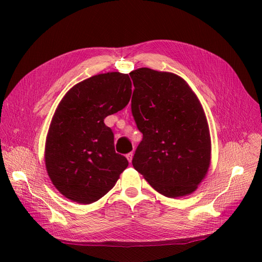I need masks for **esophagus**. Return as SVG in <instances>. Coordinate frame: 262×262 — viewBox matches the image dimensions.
I'll return each mask as SVG.
<instances>
[{"mask_svg": "<svg viewBox=\"0 0 262 262\" xmlns=\"http://www.w3.org/2000/svg\"><path fill=\"white\" fill-rule=\"evenodd\" d=\"M125 156H126V158H128L129 163H131V162H132V158H133V153H132V152H130V153L126 154Z\"/></svg>", "mask_w": 262, "mask_h": 262, "instance_id": "esophagus-1", "label": "esophagus"}]
</instances>
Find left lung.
I'll list each match as a JSON object with an SVG mask.
<instances>
[{
    "label": "left lung",
    "mask_w": 262,
    "mask_h": 262,
    "mask_svg": "<svg viewBox=\"0 0 262 262\" xmlns=\"http://www.w3.org/2000/svg\"><path fill=\"white\" fill-rule=\"evenodd\" d=\"M131 109L143 140L132 165L157 192L191 194L211 164V137L199 98L177 74L141 68L130 73Z\"/></svg>",
    "instance_id": "1"
}]
</instances>
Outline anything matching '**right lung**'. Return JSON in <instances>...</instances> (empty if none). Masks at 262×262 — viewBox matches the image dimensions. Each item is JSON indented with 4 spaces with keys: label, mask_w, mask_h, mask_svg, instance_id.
Listing matches in <instances>:
<instances>
[{
    "label": "right lung",
    "mask_w": 262,
    "mask_h": 262,
    "mask_svg": "<svg viewBox=\"0 0 262 262\" xmlns=\"http://www.w3.org/2000/svg\"><path fill=\"white\" fill-rule=\"evenodd\" d=\"M128 74L94 75L71 89L55 109L46 139L45 162L53 186L67 199L96 202L114 188L128 161L117 154L104 119L130 101Z\"/></svg>",
    "instance_id": "obj_1"
}]
</instances>
